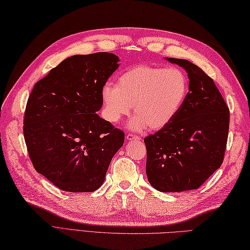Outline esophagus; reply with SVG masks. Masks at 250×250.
<instances>
[{
    "label": "esophagus",
    "mask_w": 250,
    "mask_h": 250,
    "mask_svg": "<svg viewBox=\"0 0 250 250\" xmlns=\"http://www.w3.org/2000/svg\"><path fill=\"white\" fill-rule=\"evenodd\" d=\"M126 140L127 141H132V140H141V138L135 135H131V133H128V135H126Z\"/></svg>",
    "instance_id": "obj_1"
}]
</instances>
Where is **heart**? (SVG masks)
<instances>
[{
  "label": "heart",
  "mask_w": 250,
  "mask_h": 250,
  "mask_svg": "<svg viewBox=\"0 0 250 250\" xmlns=\"http://www.w3.org/2000/svg\"><path fill=\"white\" fill-rule=\"evenodd\" d=\"M188 90L186 74L177 68L137 64L117 78L115 87L105 84L102 100L105 118L119 123L130 113L135 117L129 127L133 130H159L175 119L184 105Z\"/></svg>",
  "instance_id": "obj_1"
}]
</instances>
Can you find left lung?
I'll list each match as a JSON object with an SVG mask.
<instances>
[{
    "mask_svg": "<svg viewBox=\"0 0 250 250\" xmlns=\"http://www.w3.org/2000/svg\"><path fill=\"white\" fill-rule=\"evenodd\" d=\"M184 68L188 92L167 127L144 139L146 175L160 192L202 186L222 166L229 130V108L213 79L186 59L167 58Z\"/></svg>",
    "mask_w": 250,
    "mask_h": 250,
    "instance_id": "obj_1",
    "label": "left lung"
}]
</instances>
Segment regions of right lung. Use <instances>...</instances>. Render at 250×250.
<instances>
[{
  "label": "right lung",
  "instance_id": "add662e5",
  "mask_svg": "<svg viewBox=\"0 0 250 250\" xmlns=\"http://www.w3.org/2000/svg\"><path fill=\"white\" fill-rule=\"evenodd\" d=\"M118 62L117 55L107 52L74 55L30 92L23 126L28 155L36 171L60 190H97L124 143V131L96 113Z\"/></svg>",
  "mask_w": 250,
  "mask_h": 250
}]
</instances>
